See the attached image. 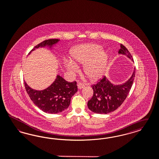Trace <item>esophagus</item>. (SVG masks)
I'll return each mask as SVG.
<instances>
[{"instance_id": "1", "label": "esophagus", "mask_w": 159, "mask_h": 159, "mask_svg": "<svg viewBox=\"0 0 159 159\" xmlns=\"http://www.w3.org/2000/svg\"><path fill=\"white\" fill-rule=\"evenodd\" d=\"M84 84L82 83H77V88L79 89H82L83 88H84Z\"/></svg>"}]
</instances>
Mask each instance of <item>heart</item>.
<instances>
[{
    "label": "heart",
    "mask_w": 159,
    "mask_h": 159,
    "mask_svg": "<svg viewBox=\"0 0 159 159\" xmlns=\"http://www.w3.org/2000/svg\"><path fill=\"white\" fill-rule=\"evenodd\" d=\"M109 56L102 48L95 43L84 44L75 47L70 52V60H65L66 69L70 72L77 71L75 65H84L83 72L92 80H97L104 75Z\"/></svg>",
    "instance_id": "heart-1"
}]
</instances>
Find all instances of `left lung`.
Listing matches in <instances>:
<instances>
[{
  "label": "left lung",
  "mask_w": 159,
  "mask_h": 159,
  "mask_svg": "<svg viewBox=\"0 0 159 159\" xmlns=\"http://www.w3.org/2000/svg\"><path fill=\"white\" fill-rule=\"evenodd\" d=\"M118 53L120 55H126L133 61L130 53L122 44ZM134 76V70L132 76L126 82L115 85L104 76L98 82L92 86L93 96L88 101V108L94 113L99 114H107L115 111L126 99L131 89Z\"/></svg>",
  "instance_id": "8db88e82"
}]
</instances>
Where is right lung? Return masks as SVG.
<instances>
[{"label": "right lung", "instance_id": "1", "mask_svg": "<svg viewBox=\"0 0 159 159\" xmlns=\"http://www.w3.org/2000/svg\"><path fill=\"white\" fill-rule=\"evenodd\" d=\"M59 39H49L36 45L32 51L46 46L52 48ZM25 87L29 96L34 104L44 112L50 114L59 113L68 108L71 97L77 92L76 82H68L62 77L57 75L53 83L48 88L42 90H36L29 87L24 81Z\"/></svg>", "mask_w": 159, "mask_h": 159}]
</instances>
